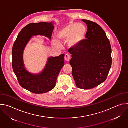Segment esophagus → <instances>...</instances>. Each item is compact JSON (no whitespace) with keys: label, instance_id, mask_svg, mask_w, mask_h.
Wrapping results in <instances>:
<instances>
[{"label":"esophagus","instance_id":"esophagus-1","mask_svg":"<svg viewBox=\"0 0 128 128\" xmlns=\"http://www.w3.org/2000/svg\"><path fill=\"white\" fill-rule=\"evenodd\" d=\"M65 60L67 62H69L70 60V56L68 54H66L65 55Z\"/></svg>","mask_w":128,"mask_h":128}]
</instances>
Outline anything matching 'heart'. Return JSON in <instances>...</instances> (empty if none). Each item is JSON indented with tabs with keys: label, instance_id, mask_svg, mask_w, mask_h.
<instances>
[{
	"label": "heart",
	"instance_id": "1",
	"mask_svg": "<svg viewBox=\"0 0 128 128\" xmlns=\"http://www.w3.org/2000/svg\"><path fill=\"white\" fill-rule=\"evenodd\" d=\"M86 31V27L84 24L72 23L60 29L57 33V36L61 40H69L70 46H76L84 38Z\"/></svg>",
	"mask_w": 128,
	"mask_h": 128
}]
</instances>
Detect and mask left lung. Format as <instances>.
<instances>
[{"label": "left lung", "instance_id": "left-lung-1", "mask_svg": "<svg viewBox=\"0 0 128 128\" xmlns=\"http://www.w3.org/2000/svg\"><path fill=\"white\" fill-rule=\"evenodd\" d=\"M88 27L86 39L69 49L72 76L78 88H94L107 78L112 63V48L105 31L95 22L82 20Z\"/></svg>", "mask_w": 128, "mask_h": 128}]
</instances>
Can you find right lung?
<instances>
[{"mask_svg": "<svg viewBox=\"0 0 128 128\" xmlns=\"http://www.w3.org/2000/svg\"><path fill=\"white\" fill-rule=\"evenodd\" d=\"M53 22L30 23L18 34L12 49V66L20 86L35 94H42L52 90L56 86L57 77L64 65V54L58 57H51L43 71L34 74L25 68L23 62L24 50L32 36L40 35L51 39L54 26Z\"/></svg>", "mask_w": 128, "mask_h": 128, "instance_id": "add662e5", "label": "right lung"}]
</instances>
